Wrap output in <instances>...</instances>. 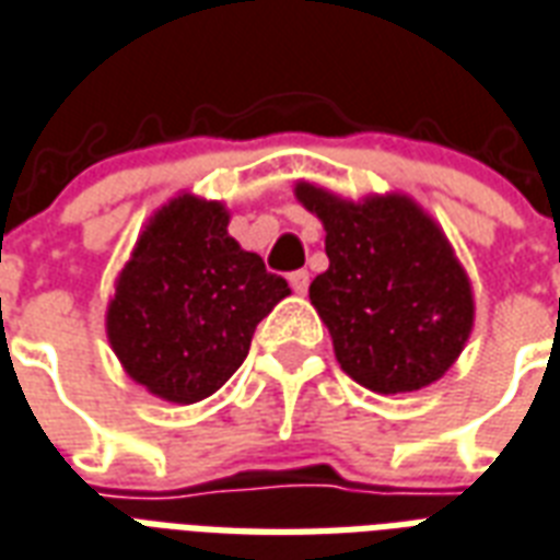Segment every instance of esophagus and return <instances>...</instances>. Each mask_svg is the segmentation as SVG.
<instances>
[{"label": "esophagus", "instance_id": "esophagus-1", "mask_svg": "<svg viewBox=\"0 0 560 560\" xmlns=\"http://www.w3.org/2000/svg\"><path fill=\"white\" fill-rule=\"evenodd\" d=\"M290 279V288L296 290L299 296H302V293H305V290H308V281H311V276L305 270H296V272H290L288 276Z\"/></svg>", "mask_w": 560, "mask_h": 560}]
</instances>
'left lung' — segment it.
I'll list each match as a JSON object with an SVG mask.
<instances>
[{"mask_svg":"<svg viewBox=\"0 0 560 560\" xmlns=\"http://www.w3.org/2000/svg\"><path fill=\"white\" fill-rule=\"evenodd\" d=\"M293 194L326 229L328 270L308 296L340 370L384 396L438 382L464 352L476 299L432 213L405 194L352 202L311 182Z\"/></svg>","mask_w":560,"mask_h":560,"instance_id":"left-lung-1","label":"left lung"}]
</instances>
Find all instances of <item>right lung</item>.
I'll list each match as a JSON object with an SVG mask.
<instances>
[{
    "label": "right lung",
    "mask_w": 560,
    "mask_h": 560,
    "mask_svg": "<svg viewBox=\"0 0 560 560\" xmlns=\"http://www.w3.org/2000/svg\"><path fill=\"white\" fill-rule=\"evenodd\" d=\"M288 293V281L229 234L223 202L178 194L149 217L119 270L105 331L131 382L194 405L232 378L255 326Z\"/></svg>",
    "instance_id": "right-lung-1"
}]
</instances>
